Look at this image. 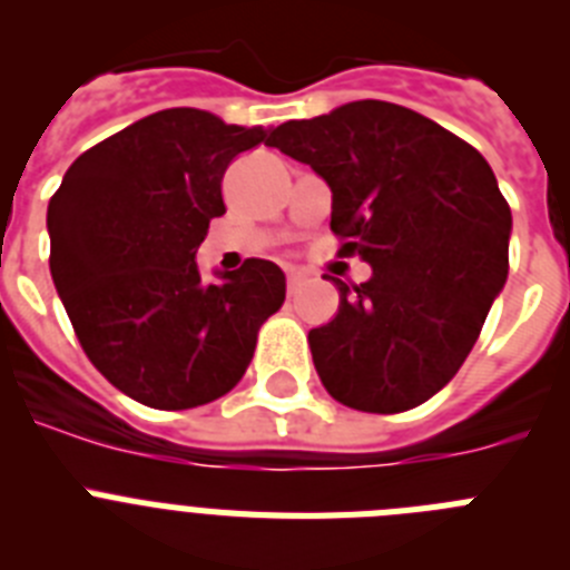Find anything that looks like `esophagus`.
<instances>
[{
    "label": "esophagus",
    "instance_id": "34e87169",
    "mask_svg": "<svg viewBox=\"0 0 570 570\" xmlns=\"http://www.w3.org/2000/svg\"><path fill=\"white\" fill-rule=\"evenodd\" d=\"M302 282H305V276H302L299 271H291V274H288V294L291 296H294L296 291L302 288Z\"/></svg>",
    "mask_w": 570,
    "mask_h": 570
}]
</instances>
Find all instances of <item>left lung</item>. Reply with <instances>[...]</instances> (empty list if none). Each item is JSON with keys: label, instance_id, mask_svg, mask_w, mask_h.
I'll list each match as a JSON object with an SVG mask.
<instances>
[{"label": "left lung", "instance_id": "8db88e82", "mask_svg": "<svg viewBox=\"0 0 570 570\" xmlns=\"http://www.w3.org/2000/svg\"><path fill=\"white\" fill-rule=\"evenodd\" d=\"M331 188V230L371 279L308 334L336 402L400 414L454 380L508 279L511 208L480 150L402 105L362 99L274 128Z\"/></svg>", "mask_w": 570, "mask_h": 570}]
</instances>
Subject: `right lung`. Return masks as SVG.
I'll return each mask as SVG.
<instances>
[{
    "instance_id": "obj_1",
    "label": "right lung",
    "mask_w": 570,
    "mask_h": 570,
    "mask_svg": "<svg viewBox=\"0 0 570 570\" xmlns=\"http://www.w3.org/2000/svg\"><path fill=\"white\" fill-rule=\"evenodd\" d=\"M271 128L168 108L70 165L48 205L50 276L99 374L163 411L219 400L242 380L259 325L285 302L268 259L214 271L196 248L225 214L223 176Z\"/></svg>"
}]
</instances>
